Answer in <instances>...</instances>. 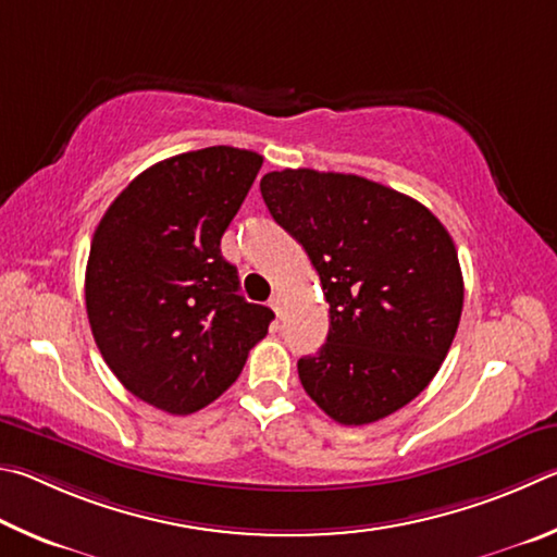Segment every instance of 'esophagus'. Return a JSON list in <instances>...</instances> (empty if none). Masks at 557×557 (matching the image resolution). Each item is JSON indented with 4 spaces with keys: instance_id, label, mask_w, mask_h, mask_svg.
I'll return each mask as SVG.
<instances>
[{
    "instance_id": "34e87169",
    "label": "esophagus",
    "mask_w": 557,
    "mask_h": 557,
    "mask_svg": "<svg viewBox=\"0 0 557 557\" xmlns=\"http://www.w3.org/2000/svg\"><path fill=\"white\" fill-rule=\"evenodd\" d=\"M269 306H271V310H273V313H276L278 318H281V313H284V298H281L278 294H273V296H271Z\"/></svg>"
}]
</instances>
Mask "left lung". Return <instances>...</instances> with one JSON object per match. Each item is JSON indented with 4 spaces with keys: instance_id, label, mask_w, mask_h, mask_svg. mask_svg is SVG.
<instances>
[{
    "instance_id": "8db88e82",
    "label": "left lung",
    "mask_w": 557,
    "mask_h": 557,
    "mask_svg": "<svg viewBox=\"0 0 557 557\" xmlns=\"http://www.w3.org/2000/svg\"><path fill=\"white\" fill-rule=\"evenodd\" d=\"M259 188L271 218L306 249L330 306L327 343L298 359L306 394L343 425L413 401L462 315L460 261L441 220L352 173L271 171Z\"/></svg>"
}]
</instances>
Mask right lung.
Wrapping results in <instances>:
<instances>
[{"mask_svg":"<svg viewBox=\"0 0 557 557\" xmlns=\"http://www.w3.org/2000/svg\"><path fill=\"white\" fill-rule=\"evenodd\" d=\"M263 159L208 146L151 165L95 230L85 306L107 367L173 416L212 404L239 376L273 313L239 296L220 239Z\"/></svg>","mask_w":557,"mask_h":557,"instance_id":"right-lung-1","label":"right lung"}]
</instances>
